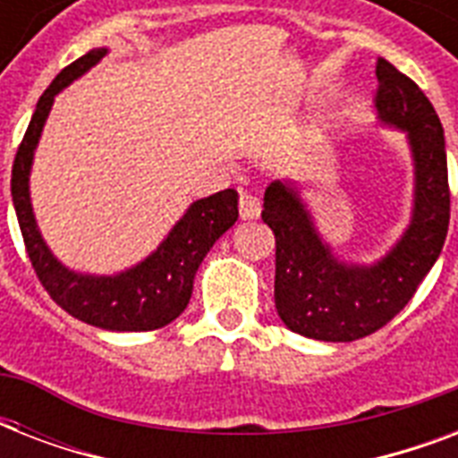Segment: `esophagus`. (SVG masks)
<instances>
[{"mask_svg":"<svg viewBox=\"0 0 458 458\" xmlns=\"http://www.w3.org/2000/svg\"><path fill=\"white\" fill-rule=\"evenodd\" d=\"M259 214H261V201H259L257 194H240V218H242V221H251V218H257Z\"/></svg>","mask_w":458,"mask_h":458,"instance_id":"34e87169","label":"esophagus"}]
</instances>
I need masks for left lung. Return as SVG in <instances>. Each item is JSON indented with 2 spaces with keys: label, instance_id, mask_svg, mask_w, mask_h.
Masks as SVG:
<instances>
[{
  "label": "left lung",
  "instance_id": "obj_1",
  "mask_svg": "<svg viewBox=\"0 0 458 458\" xmlns=\"http://www.w3.org/2000/svg\"><path fill=\"white\" fill-rule=\"evenodd\" d=\"M376 114L406 135L413 158L411 221L385 257L347 264L313 223L300 182L273 180L261 218L276 235V309L293 333L323 342H354L397 316L437 261L449 228L445 131L411 78L377 59Z\"/></svg>",
  "mask_w": 458,
  "mask_h": 458
}]
</instances>
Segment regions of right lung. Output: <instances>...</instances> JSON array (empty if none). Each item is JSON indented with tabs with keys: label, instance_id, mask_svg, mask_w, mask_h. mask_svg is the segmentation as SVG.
I'll return each mask as SVG.
<instances>
[{
	"label": "right lung",
	"instance_id": "right-lung-1",
	"mask_svg": "<svg viewBox=\"0 0 458 458\" xmlns=\"http://www.w3.org/2000/svg\"><path fill=\"white\" fill-rule=\"evenodd\" d=\"M106 47L89 49L85 56L61 71L45 95L39 97L30 125L18 147L11 171V197L25 250L49 297L73 318L116 333H142L168 326L185 311L192 297L197 268L214 242L237 221V192H221L190 204L182 218L164 237L157 250L116 276H92L71 271L42 240L30 204V168L39 135L52 111L54 97L106 56Z\"/></svg>",
	"mask_w": 458,
	"mask_h": 458
}]
</instances>
